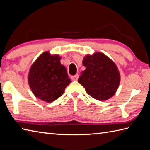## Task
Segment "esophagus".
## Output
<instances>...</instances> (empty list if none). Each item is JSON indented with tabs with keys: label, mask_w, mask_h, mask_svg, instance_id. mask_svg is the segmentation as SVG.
Returning a JSON list of instances; mask_svg holds the SVG:
<instances>
[{
	"label": "esophagus",
	"mask_w": 150,
	"mask_h": 150,
	"mask_svg": "<svg viewBox=\"0 0 150 150\" xmlns=\"http://www.w3.org/2000/svg\"><path fill=\"white\" fill-rule=\"evenodd\" d=\"M71 79H72V80H73V81H77L78 79H79V75L77 74V75H75L74 76H72Z\"/></svg>",
	"instance_id": "esophagus-1"
}]
</instances>
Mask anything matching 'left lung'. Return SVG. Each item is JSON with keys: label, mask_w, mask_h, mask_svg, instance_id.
I'll return each instance as SVG.
<instances>
[{"label": "left lung", "mask_w": 150, "mask_h": 150, "mask_svg": "<svg viewBox=\"0 0 150 150\" xmlns=\"http://www.w3.org/2000/svg\"><path fill=\"white\" fill-rule=\"evenodd\" d=\"M86 69L78 82L88 94L99 101H106L115 94L120 83V73L116 64L100 52L83 58Z\"/></svg>", "instance_id": "8db88e82"}]
</instances>
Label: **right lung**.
I'll return each mask as SVG.
<instances>
[{
    "mask_svg": "<svg viewBox=\"0 0 150 150\" xmlns=\"http://www.w3.org/2000/svg\"><path fill=\"white\" fill-rule=\"evenodd\" d=\"M60 60L58 54L45 51L32 64L28 75V85L33 94L41 100L54 101L63 94L71 82Z\"/></svg>",
    "mask_w": 150,
    "mask_h": 150,
    "instance_id": "obj_1",
    "label": "right lung"
}]
</instances>
